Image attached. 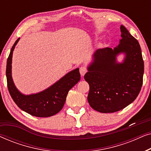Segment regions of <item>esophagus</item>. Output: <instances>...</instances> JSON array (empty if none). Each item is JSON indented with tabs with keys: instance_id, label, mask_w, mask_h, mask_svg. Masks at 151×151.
I'll return each mask as SVG.
<instances>
[{
	"instance_id": "esophagus-1",
	"label": "esophagus",
	"mask_w": 151,
	"mask_h": 151,
	"mask_svg": "<svg viewBox=\"0 0 151 151\" xmlns=\"http://www.w3.org/2000/svg\"><path fill=\"white\" fill-rule=\"evenodd\" d=\"M86 72H87V69L85 67H81L80 68V73L82 76H84Z\"/></svg>"
}]
</instances>
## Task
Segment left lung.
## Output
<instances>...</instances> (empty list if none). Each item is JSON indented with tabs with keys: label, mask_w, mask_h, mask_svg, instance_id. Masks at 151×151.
<instances>
[{
	"label": "left lung",
	"mask_w": 151,
	"mask_h": 151,
	"mask_svg": "<svg viewBox=\"0 0 151 151\" xmlns=\"http://www.w3.org/2000/svg\"><path fill=\"white\" fill-rule=\"evenodd\" d=\"M119 44L112 49H99L88 67L84 80L89 84L90 106L100 113H114L135 100L143 83L144 60L138 41L121 25ZM125 53L123 63H116L119 53Z\"/></svg>",
	"instance_id": "1"
}]
</instances>
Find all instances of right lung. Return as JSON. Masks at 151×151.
<instances>
[{"instance_id": "add662e5", "label": "right lung", "mask_w": 151, "mask_h": 151, "mask_svg": "<svg viewBox=\"0 0 151 151\" xmlns=\"http://www.w3.org/2000/svg\"><path fill=\"white\" fill-rule=\"evenodd\" d=\"M20 38L12 47L7 61L6 76L10 96L20 109L33 116L47 117L54 115L63 108L69 91L80 81L79 69L78 68L69 72L42 92L28 96L22 94L14 85L12 77V54Z\"/></svg>"}]
</instances>
